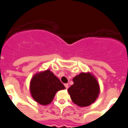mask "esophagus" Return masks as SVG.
<instances>
[{"label": "esophagus", "mask_w": 128, "mask_h": 128, "mask_svg": "<svg viewBox=\"0 0 128 128\" xmlns=\"http://www.w3.org/2000/svg\"><path fill=\"white\" fill-rule=\"evenodd\" d=\"M64 85H65V88H66V89H67L68 88V84H64Z\"/></svg>", "instance_id": "obj_1"}]
</instances>
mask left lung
<instances>
[{
  "instance_id": "obj_1",
  "label": "left lung",
  "mask_w": 128,
  "mask_h": 128,
  "mask_svg": "<svg viewBox=\"0 0 128 128\" xmlns=\"http://www.w3.org/2000/svg\"><path fill=\"white\" fill-rule=\"evenodd\" d=\"M74 84L68 92L72 102L80 107L94 103L100 92L99 82L90 72H82L73 78Z\"/></svg>"
}]
</instances>
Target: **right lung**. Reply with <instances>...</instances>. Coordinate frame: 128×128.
I'll list each match as a JSON object with an SVG mask.
<instances>
[{"mask_svg":"<svg viewBox=\"0 0 128 128\" xmlns=\"http://www.w3.org/2000/svg\"><path fill=\"white\" fill-rule=\"evenodd\" d=\"M65 87L50 70L36 73L30 82V92L32 98L42 105L50 104L58 91Z\"/></svg>","mask_w":128,"mask_h":128,"instance_id":"add662e5","label":"right lung"}]
</instances>
